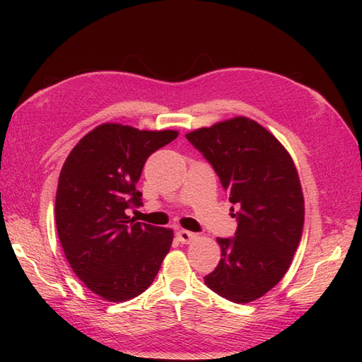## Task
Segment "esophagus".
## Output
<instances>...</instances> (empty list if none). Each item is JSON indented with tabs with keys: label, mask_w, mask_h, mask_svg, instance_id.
<instances>
[{
	"label": "esophagus",
	"mask_w": 362,
	"mask_h": 362,
	"mask_svg": "<svg viewBox=\"0 0 362 362\" xmlns=\"http://www.w3.org/2000/svg\"><path fill=\"white\" fill-rule=\"evenodd\" d=\"M177 237H178L180 242L184 243V245H189V243L193 242V240H196V234L190 233V231H185V229H178Z\"/></svg>",
	"instance_id": "1"
}]
</instances>
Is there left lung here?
Here are the masks:
<instances>
[{
    "mask_svg": "<svg viewBox=\"0 0 362 362\" xmlns=\"http://www.w3.org/2000/svg\"><path fill=\"white\" fill-rule=\"evenodd\" d=\"M185 137L211 163L229 202L238 206L235 237L217 238L222 257L205 284L231 302H254L284 278L300 242L305 201L298 169L281 141L246 116Z\"/></svg>",
    "mask_w": 362,
    "mask_h": 362,
    "instance_id": "8db88e82",
    "label": "left lung"
}]
</instances>
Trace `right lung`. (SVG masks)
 Listing matches in <instances>:
<instances>
[{
	"instance_id": "1",
	"label": "right lung",
	"mask_w": 362,
	"mask_h": 362,
	"mask_svg": "<svg viewBox=\"0 0 362 362\" xmlns=\"http://www.w3.org/2000/svg\"><path fill=\"white\" fill-rule=\"evenodd\" d=\"M175 129L105 122L69 152L56 193V226L64 255L84 286L108 302H125L156 279L173 231L136 222V190L148 157L178 137Z\"/></svg>"
}]
</instances>
